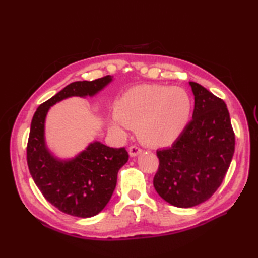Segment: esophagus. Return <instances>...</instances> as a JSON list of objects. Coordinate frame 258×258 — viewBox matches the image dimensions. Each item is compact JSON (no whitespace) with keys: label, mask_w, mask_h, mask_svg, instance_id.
<instances>
[{"label":"esophagus","mask_w":258,"mask_h":258,"mask_svg":"<svg viewBox=\"0 0 258 258\" xmlns=\"http://www.w3.org/2000/svg\"><path fill=\"white\" fill-rule=\"evenodd\" d=\"M128 153H130L131 156L135 157V156H138V155L141 154L142 149H141V147H139L138 145H133V146H131L130 149H128Z\"/></svg>","instance_id":"esophagus-1"}]
</instances>
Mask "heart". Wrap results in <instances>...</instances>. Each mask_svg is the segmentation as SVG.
<instances>
[{"label":"heart","instance_id":"heart-1","mask_svg":"<svg viewBox=\"0 0 258 258\" xmlns=\"http://www.w3.org/2000/svg\"><path fill=\"white\" fill-rule=\"evenodd\" d=\"M193 103L182 87L144 84L128 90L120 97L111 127L124 133L138 126L144 142L164 146L176 141L187 126Z\"/></svg>","mask_w":258,"mask_h":258}]
</instances>
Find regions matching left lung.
<instances>
[{"instance_id":"8db88e82","label":"left lung","mask_w":258,"mask_h":258,"mask_svg":"<svg viewBox=\"0 0 258 258\" xmlns=\"http://www.w3.org/2000/svg\"><path fill=\"white\" fill-rule=\"evenodd\" d=\"M193 119L171 147L158 150L153 184L164 201L188 208L207 201L231 165L235 134L226 104L195 82Z\"/></svg>"}]
</instances>
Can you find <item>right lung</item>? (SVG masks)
<instances>
[{
	"mask_svg": "<svg viewBox=\"0 0 258 258\" xmlns=\"http://www.w3.org/2000/svg\"><path fill=\"white\" fill-rule=\"evenodd\" d=\"M112 81L113 76L107 75L91 82H73L41 104L33 115L26 150L30 173L46 201L69 215L86 218L104 210L128 153L124 147L113 149L94 141L73 158H58L45 141L46 115L56 103L73 96L92 97Z\"/></svg>",
	"mask_w": 258,
	"mask_h": 258,
	"instance_id": "1",
	"label": "right lung"
}]
</instances>
